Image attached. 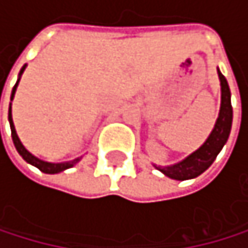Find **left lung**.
Instances as JSON below:
<instances>
[{
  "label": "left lung",
  "mask_w": 248,
  "mask_h": 248,
  "mask_svg": "<svg viewBox=\"0 0 248 248\" xmlns=\"http://www.w3.org/2000/svg\"><path fill=\"white\" fill-rule=\"evenodd\" d=\"M218 78H220V86H222V106L213 132L210 134L208 140L196 152H193L190 156H187L185 160L178 162V164L172 167H164V168L157 167V170H160L167 177L174 180H189L198 177L213 164L218 152L222 150L225 142L228 141L232 126L231 91L225 76L220 71H218Z\"/></svg>",
  "instance_id": "1"
}]
</instances>
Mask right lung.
Listing matches in <instances>:
<instances>
[{"instance_id":"right-lung-1","label":"right lung","mask_w":248,"mask_h":248,"mask_svg":"<svg viewBox=\"0 0 248 248\" xmlns=\"http://www.w3.org/2000/svg\"><path fill=\"white\" fill-rule=\"evenodd\" d=\"M23 70H25V66L20 70V74L23 73ZM16 86H17V83L15 84V88H13V91H12V99H13V96H15ZM8 122H10L12 138H13V142H15L16 150L19 152V155H20V156L28 162V164H31V165L37 167L40 171H43V172H46V174H56V172H61V171L66 170V168H71L73 165H76L77 162L80 160V159L77 157V159L70 160V162H63V164H50V162H44V160H41V159L35 157L34 155H31L30 152H28V150L23 147V144L20 142V140H19V137H17V134H16V129H15V125H13V119H12V107L8 108Z\"/></svg>"}]
</instances>
